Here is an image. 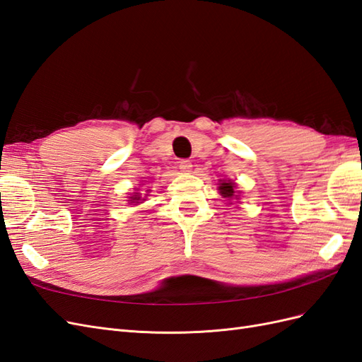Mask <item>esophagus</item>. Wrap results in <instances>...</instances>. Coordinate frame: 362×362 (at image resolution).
Returning <instances> with one entry per match:
<instances>
[{"label": "esophagus", "instance_id": "obj_1", "mask_svg": "<svg viewBox=\"0 0 362 362\" xmlns=\"http://www.w3.org/2000/svg\"><path fill=\"white\" fill-rule=\"evenodd\" d=\"M192 161L190 160H181L180 161V169H181V172H184V173H189V172H192Z\"/></svg>", "mask_w": 362, "mask_h": 362}]
</instances>
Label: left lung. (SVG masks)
<instances>
[{"label": "left lung", "instance_id": "8db88e82", "mask_svg": "<svg viewBox=\"0 0 362 362\" xmlns=\"http://www.w3.org/2000/svg\"><path fill=\"white\" fill-rule=\"evenodd\" d=\"M218 193H221L228 201H231L233 198L238 199V194H235V182H233L231 180L222 181L218 184Z\"/></svg>", "mask_w": 362, "mask_h": 362}]
</instances>
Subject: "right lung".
Listing matches in <instances>:
<instances>
[{"mask_svg": "<svg viewBox=\"0 0 362 362\" xmlns=\"http://www.w3.org/2000/svg\"><path fill=\"white\" fill-rule=\"evenodd\" d=\"M129 204H140L141 201H145V198H141L140 193H134L133 196H129Z\"/></svg>", "mask_w": 362, "mask_h": 362, "instance_id": "add662e5", "label": "right lung"}]
</instances>
